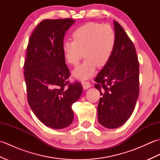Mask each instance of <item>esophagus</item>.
<instances>
[{"instance_id": "34e87169", "label": "esophagus", "mask_w": 160, "mask_h": 160, "mask_svg": "<svg viewBox=\"0 0 160 160\" xmlns=\"http://www.w3.org/2000/svg\"><path fill=\"white\" fill-rule=\"evenodd\" d=\"M82 85L84 89H87L91 87V84L89 82H82Z\"/></svg>"}]
</instances>
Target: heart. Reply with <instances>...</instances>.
I'll return each mask as SVG.
<instances>
[{"label":"heart","instance_id":"b5f03b06","mask_svg":"<svg viewBox=\"0 0 160 160\" xmlns=\"http://www.w3.org/2000/svg\"><path fill=\"white\" fill-rule=\"evenodd\" d=\"M73 41L62 44V52L67 62L76 66L84 56V62L73 71V76L84 80L94 74L97 66L106 65L113 53L115 33L108 25L90 22L79 27L72 33Z\"/></svg>","mask_w":160,"mask_h":160}]
</instances>
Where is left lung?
I'll return each mask as SVG.
<instances>
[{"instance_id": "left-lung-1", "label": "left lung", "mask_w": 160, "mask_h": 160, "mask_svg": "<svg viewBox=\"0 0 160 160\" xmlns=\"http://www.w3.org/2000/svg\"><path fill=\"white\" fill-rule=\"evenodd\" d=\"M115 44L109 61L97 75L95 87L101 98L98 122L116 128L127 122L139 96V62L133 43L122 27L113 21Z\"/></svg>"}]
</instances>
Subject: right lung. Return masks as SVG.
Segmentation results:
<instances>
[{
    "instance_id": "obj_1",
    "label": "right lung",
    "mask_w": 160,
    "mask_h": 160,
    "mask_svg": "<svg viewBox=\"0 0 160 160\" xmlns=\"http://www.w3.org/2000/svg\"><path fill=\"white\" fill-rule=\"evenodd\" d=\"M71 18L40 22L29 38L24 64L28 100L33 113L47 127L67 128L72 123V104L82 92L80 82L69 84V70L62 52Z\"/></svg>"
}]
</instances>
